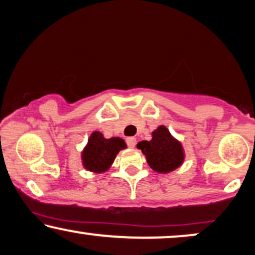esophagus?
Wrapping results in <instances>:
<instances>
[{"mask_svg": "<svg viewBox=\"0 0 255 255\" xmlns=\"http://www.w3.org/2000/svg\"><path fill=\"white\" fill-rule=\"evenodd\" d=\"M127 144L129 145L130 148H134L136 145V138L135 137H128L127 138Z\"/></svg>", "mask_w": 255, "mask_h": 255, "instance_id": "1", "label": "esophagus"}]
</instances>
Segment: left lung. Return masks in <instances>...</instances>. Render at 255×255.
Here are the masks:
<instances>
[{
    "label": "left lung",
    "mask_w": 255,
    "mask_h": 255,
    "mask_svg": "<svg viewBox=\"0 0 255 255\" xmlns=\"http://www.w3.org/2000/svg\"><path fill=\"white\" fill-rule=\"evenodd\" d=\"M147 163L157 174H169L181 167L185 159L182 142L172 135L164 125L158 126L151 133V140L137 143Z\"/></svg>",
    "instance_id": "1"
}]
</instances>
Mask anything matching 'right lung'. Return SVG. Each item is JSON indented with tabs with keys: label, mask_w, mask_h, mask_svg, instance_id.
<instances>
[{
	"label": "right lung",
	"mask_w": 255,
	"mask_h": 255,
	"mask_svg": "<svg viewBox=\"0 0 255 255\" xmlns=\"http://www.w3.org/2000/svg\"><path fill=\"white\" fill-rule=\"evenodd\" d=\"M127 148L121 137L106 138L100 131H93L81 150V163L87 171L104 174L110 170L119 151Z\"/></svg>",
	"instance_id": "1"
}]
</instances>
